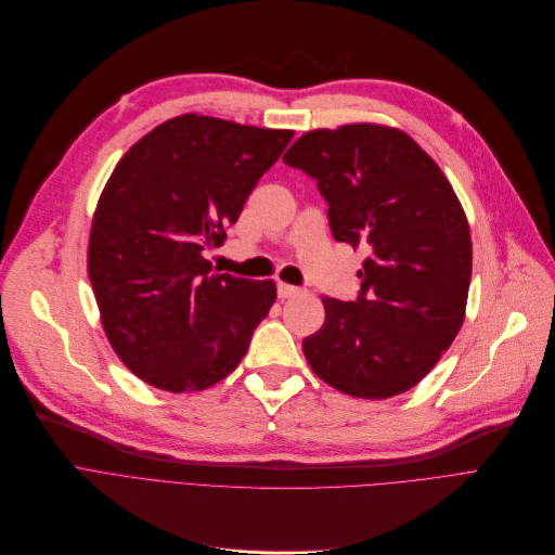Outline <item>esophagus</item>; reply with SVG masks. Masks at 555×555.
Here are the masks:
<instances>
[{"mask_svg": "<svg viewBox=\"0 0 555 555\" xmlns=\"http://www.w3.org/2000/svg\"><path fill=\"white\" fill-rule=\"evenodd\" d=\"M300 294V286H294V284H286V282H278V296L284 300V298H294Z\"/></svg>", "mask_w": 555, "mask_h": 555, "instance_id": "34e87169", "label": "esophagus"}]
</instances>
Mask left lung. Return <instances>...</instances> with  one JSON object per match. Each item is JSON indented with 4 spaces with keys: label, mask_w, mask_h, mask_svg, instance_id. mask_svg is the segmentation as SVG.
Instances as JSON below:
<instances>
[{
    "label": "left lung",
    "mask_w": 555,
    "mask_h": 555,
    "mask_svg": "<svg viewBox=\"0 0 555 555\" xmlns=\"http://www.w3.org/2000/svg\"><path fill=\"white\" fill-rule=\"evenodd\" d=\"M282 160L319 180L334 240L371 253L354 302L323 296L311 371L363 400L413 388L465 321L472 236L450 180L404 130L365 121L309 130Z\"/></svg>",
    "instance_id": "1"
}]
</instances>
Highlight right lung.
Instances as JSON below:
<instances>
[{
	"instance_id": "right-lung-1",
	"label": "right lung",
	"mask_w": 555,
	"mask_h": 555,
	"mask_svg": "<svg viewBox=\"0 0 555 555\" xmlns=\"http://www.w3.org/2000/svg\"><path fill=\"white\" fill-rule=\"evenodd\" d=\"M294 130L188 113L130 146L99 196L88 275L113 350L169 392L225 379L275 302L273 280L212 273L205 248L292 142Z\"/></svg>"
}]
</instances>
